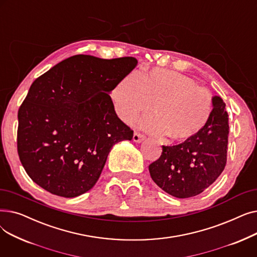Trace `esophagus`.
Listing matches in <instances>:
<instances>
[{
	"label": "esophagus",
	"mask_w": 257,
	"mask_h": 257,
	"mask_svg": "<svg viewBox=\"0 0 257 257\" xmlns=\"http://www.w3.org/2000/svg\"><path fill=\"white\" fill-rule=\"evenodd\" d=\"M144 140H145V136H144V134H142V133H140V132H134V134H133V142L141 143V142H143Z\"/></svg>",
	"instance_id": "34e87169"
}]
</instances>
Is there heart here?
Here are the masks:
<instances>
[{
    "mask_svg": "<svg viewBox=\"0 0 257 257\" xmlns=\"http://www.w3.org/2000/svg\"><path fill=\"white\" fill-rule=\"evenodd\" d=\"M110 97L117 115L127 124L151 107L153 114L141 120L140 126L171 143H186L197 138L213 111L207 90L199 87L193 79L168 70L128 74L115 83Z\"/></svg>",
    "mask_w": 257,
    "mask_h": 257,
    "instance_id": "heart-1",
    "label": "heart"
}]
</instances>
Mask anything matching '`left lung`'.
Wrapping results in <instances>:
<instances>
[{
	"label": "left lung",
	"mask_w": 257,
	"mask_h": 257,
	"mask_svg": "<svg viewBox=\"0 0 257 257\" xmlns=\"http://www.w3.org/2000/svg\"><path fill=\"white\" fill-rule=\"evenodd\" d=\"M213 111L194 140L176 146H163L160 157L149 166L153 181L176 198L197 196L223 172L228 150V113L221 97L212 98Z\"/></svg>",
	"instance_id": "1"
}]
</instances>
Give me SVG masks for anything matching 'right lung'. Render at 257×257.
<instances>
[{"mask_svg":"<svg viewBox=\"0 0 257 257\" xmlns=\"http://www.w3.org/2000/svg\"><path fill=\"white\" fill-rule=\"evenodd\" d=\"M137 64L75 55L34 81L18 113V153L36 184L64 198L96 184L112 146L133 138L109 92Z\"/></svg>","mask_w":257,"mask_h":257,"instance_id":"obj_1","label":"right lung"}]
</instances>
